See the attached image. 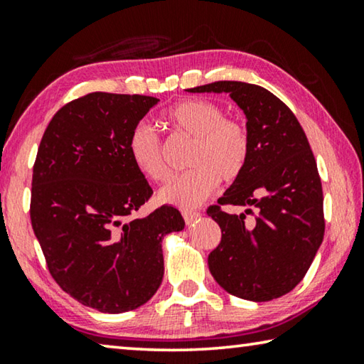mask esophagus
<instances>
[{
  "label": "esophagus",
  "mask_w": 364,
  "mask_h": 364,
  "mask_svg": "<svg viewBox=\"0 0 364 364\" xmlns=\"http://www.w3.org/2000/svg\"><path fill=\"white\" fill-rule=\"evenodd\" d=\"M199 217H200L199 212H194V210H183V218H184V222H186L188 225L198 220Z\"/></svg>",
  "instance_id": "1"
}]
</instances>
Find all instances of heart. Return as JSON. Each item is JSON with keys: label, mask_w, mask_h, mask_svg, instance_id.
I'll return each instance as SVG.
<instances>
[{"label": "heart", "mask_w": 364, "mask_h": 364, "mask_svg": "<svg viewBox=\"0 0 364 364\" xmlns=\"http://www.w3.org/2000/svg\"><path fill=\"white\" fill-rule=\"evenodd\" d=\"M166 124L178 136L194 139L191 171L170 178L159 189V203L193 209L215 191L218 180L232 183L243 175L251 157V136L243 121L227 118L220 105L188 99L171 107ZM129 159L149 180L166 176L164 144L151 124L137 123L129 132Z\"/></svg>", "instance_id": "obj_1"}]
</instances>
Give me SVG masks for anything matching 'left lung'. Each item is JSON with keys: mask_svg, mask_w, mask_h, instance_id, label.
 Returning a JSON list of instances; mask_svg holds the SVG:
<instances>
[{"mask_svg": "<svg viewBox=\"0 0 364 364\" xmlns=\"http://www.w3.org/2000/svg\"><path fill=\"white\" fill-rule=\"evenodd\" d=\"M188 92L230 94L251 136L250 164L218 199L247 209L240 215L218 205L207 210L222 228L209 255L210 274L233 296H284L306 275L324 238V198L306 134L291 109L261 85L218 80ZM251 208L257 215L246 221Z\"/></svg>", "mask_w": 364, "mask_h": 364, "instance_id": "1", "label": "left lung"}]
</instances>
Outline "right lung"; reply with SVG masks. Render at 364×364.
I'll list each match as a JSON object with an SVG mask.
<instances>
[{
	"label": "right lung",
	"mask_w": 364,
	"mask_h": 364,
	"mask_svg": "<svg viewBox=\"0 0 364 364\" xmlns=\"http://www.w3.org/2000/svg\"><path fill=\"white\" fill-rule=\"evenodd\" d=\"M159 102L107 92L73 100L51 118L33 165L31 220L50 274L100 313H126L155 295L161 241L184 228L171 205L131 218L152 188L129 159V132Z\"/></svg>",
	"instance_id": "1"
}]
</instances>
